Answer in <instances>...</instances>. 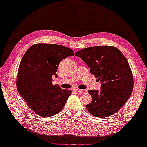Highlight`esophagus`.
<instances>
[{"instance_id": "esophagus-1", "label": "esophagus", "mask_w": 147, "mask_h": 147, "mask_svg": "<svg viewBox=\"0 0 147 147\" xmlns=\"http://www.w3.org/2000/svg\"><path fill=\"white\" fill-rule=\"evenodd\" d=\"M76 90L78 91L79 93H85L86 92V90L85 89H77Z\"/></svg>"}]
</instances>
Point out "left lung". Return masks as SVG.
<instances>
[{
	"instance_id": "obj_1",
	"label": "left lung",
	"mask_w": 147,
	"mask_h": 147,
	"mask_svg": "<svg viewBox=\"0 0 147 147\" xmlns=\"http://www.w3.org/2000/svg\"><path fill=\"white\" fill-rule=\"evenodd\" d=\"M102 83L101 90H88L92 102L86 109L104 118L117 113L128 100L134 88V77L128 61L119 49L109 45L89 47L76 52Z\"/></svg>"
}]
</instances>
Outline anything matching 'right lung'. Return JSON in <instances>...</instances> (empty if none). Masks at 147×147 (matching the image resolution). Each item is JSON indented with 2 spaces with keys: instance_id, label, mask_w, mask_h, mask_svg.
I'll use <instances>...</instances> for the list:
<instances>
[{
  "instance_id": "obj_1",
  "label": "right lung",
  "mask_w": 147,
  "mask_h": 147,
  "mask_svg": "<svg viewBox=\"0 0 147 147\" xmlns=\"http://www.w3.org/2000/svg\"><path fill=\"white\" fill-rule=\"evenodd\" d=\"M71 49L61 45L36 44L21 59L17 77V89L32 111L40 117L53 116L61 111L71 94L52 83V76L62 60L73 56Z\"/></svg>"
}]
</instances>
